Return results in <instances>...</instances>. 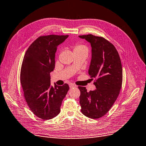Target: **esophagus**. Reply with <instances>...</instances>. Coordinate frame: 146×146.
<instances>
[{"label":"esophagus","instance_id":"34e87169","mask_svg":"<svg viewBox=\"0 0 146 146\" xmlns=\"http://www.w3.org/2000/svg\"><path fill=\"white\" fill-rule=\"evenodd\" d=\"M77 87V86H76L74 84H72V83L69 84V87H70V88H73V87Z\"/></svg>","mask_w":146,"mask_h":146}]
</instances>
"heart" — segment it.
<instances>
[{"label":"heart","instance_id":"obj_1","mask_svg":"<svg viewBox=\"0 0 146 146\" xmlns=\"http://www.w3.org/2000/svg\"><path fill=\"white\" fill-rule=\"evenodd\" d=\"M78 50H87L88 51V48L86 45L82 44H75L74 46V51Z\"/></svg>","mask_w":146,"mask_h":146}]
</instances>
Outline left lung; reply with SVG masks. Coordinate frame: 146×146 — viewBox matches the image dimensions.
<instances>
[{"label": "left lung", "instance_id": "1", "mask_svg": "<svg viewBox=\"0 0 146 146\" xmlns=\"http://www.w3.org/2000/svg\"><path fill=\"white\" fill-rule=\"evenodd\" d=\"M79 37L91 44L88 74L92 80L95 78L96 87L87 92L85 87H78L81 111L90 118L99 119L109 112L119 94L122 84L121 61L115 47L105 38L92 34Z\"/></svg>", "mask_w": 146, "mask_h": 146}]
</instances>
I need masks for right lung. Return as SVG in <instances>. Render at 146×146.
I'll list each match as a JSON object with an SVG mask.
<instances>
[{"instance_id": "obj_1", "label": "right lung", "mask_w": 146, "mask_h": 146, "mask_svg": "<svg viewBox=\"0 0 146 146\" xmlns=\"http://www.w3.org/2000/svg\"><path fill=\"white\" fill-rule=\"evenodd\" d=\"M68 35H47L38 37L28 48L21 68L20 82L28 106L36 116L52 119L69 89L68 84L50 86V74L55 65V53Z\"/></svg>"}]
</instances>
